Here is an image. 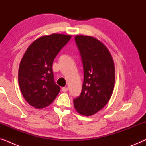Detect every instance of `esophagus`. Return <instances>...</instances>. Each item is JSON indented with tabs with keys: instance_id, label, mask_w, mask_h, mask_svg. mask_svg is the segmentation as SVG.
I'll return each instance as SVG.
<instances>
[{
	"instance_id": "esophagus-1",
	"label": "esophagus",
	"mask_w": 146,
	"mask_h": 146,
	"mask_svg": "<svg viewBox=\"0 0 146 146\" xmlns=\"http://www.w3.org/2000/svg\"><path fill=\"white\" fill-rule=\"evenodd\" d=\"M62 91L64 92H66L68 91V88L67 87H64L62 88Z\"/></svg>"
}]
</instances>
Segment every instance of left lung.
Returning a JSON list of instances; mask_svg holds the SVG:
<instances>
[{"instance_id":"left-lung-1","label":"left lung","mask_w":146,"mask_h":146,"mask_svg":"<svg viewBox=\"0 0 146 146\" xmlns=\"http://www.w3.org/2000/svg\"><path fill=\"white\" fill-rule=\"evenodd\" d=\"M75 41L83 63L84 82L74 105L79 113L90 116L101 110L112 95L114 62L107 47L96 38L78 35Z\"/></svg>"}]
</instances>
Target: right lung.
<instances>
[{"label":"right lung","instance_id":"add662e5","mask_svg":"<svg viewBox=\"0 0 146 146\" xmlns=\"http://www.w3.org/2000/svg\"><path fill=\"white\" fill-rule=\"evenodd\" d=\"M70 35L54 33L35 40L28 47L19 68V84L25 100L42 109L49 106L60 88L54 81L52 64Z\"/></svg>","mask_w":146,"mask_h":146}]
</instances>
